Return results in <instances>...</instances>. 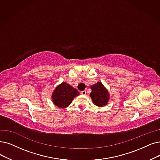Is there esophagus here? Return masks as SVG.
I'll return each mask as SVG.
<instances>
[{
  "instance_id": "esophagus-1",
  "label": "esophagus",
  "mask_w": 160,
  "mask_h": 160,
  "mask_svg": "<svg viewBox=\"0 0 160 160\" xmlns=\"http://www.w3.org/2000/svg\"><path fill=\"white\" fill-rule=\"evenodd\" d=\"M82 95H86L87 94V92H86V91H81V92Z\"/></svg>"
}]
</instances>
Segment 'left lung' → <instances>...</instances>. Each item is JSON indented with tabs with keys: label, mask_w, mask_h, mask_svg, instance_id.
<instances>
[{
	"label": "left lung",
	"mask_w": 160,
	"mask_h": 160,
	"mask_svg": "<svg viewBox=\"0 0 160 160\" xmlns=\"http://www.w3.org/2000/svg\"><path fill=\"white\" fill-rule=\"evenodd\" d=\"M91 89L92 92L90 96L94 104L100 107L106 105L109 100V93L102 85V82H98L91 86Z\"/></svg>",
	"instance_id": "8db88e82"
}]
</instances>
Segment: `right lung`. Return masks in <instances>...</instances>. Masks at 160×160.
Here are the masks:
<instances>
[{
  "mask_svg": "<svg viewBox=\"0 0 160 160\" xmlns=\"http://www.w3.org/2000/svg\"><path fill=\"white\" fill-rule=\"evenodd\" d=\"M79 94V92L77 89L66 82H62L55 89L52 95V99L56 106L66 108L72 103L73 98Z\"/></svg>",
  "mask_w": 160,
  "mask_h": 160,
  "instance_id": "1",
  "label": "right lung"
}]
</instances>
